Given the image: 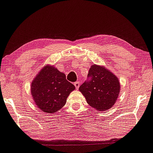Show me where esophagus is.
<instances>
[{"label":"esophagus","mask_w":153,"mask_h":153,"mask_svg":"<svg viewBox=\"0 0 153 153\" xmlns=\"http://www.w3.org/2000/svg\"><path fill=\"white\" fill-rule=\"evenodd\" d=\"M74 86H75V87H76V89H78L79 88V86H80V82H79V81H76V82H75L74 83Z\"/></svg>","instance_id":"obj_1"}]
</instances>
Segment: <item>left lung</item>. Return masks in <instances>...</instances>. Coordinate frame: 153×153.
Listing matches in <instances>:
<instances>
[{"label": "left lung", "mask_w": 153, "mask_h": 153, "mask_svg": "<svg viewBox=\"0 0 153 153\" xmlns=\"http://www.w3.org/2000/svg\"><path fill=\"white\" fill-rule=\"evenodd\" d=\"M87 76V81L79 87L86 102L99 111L111 108L120 93L119 79L104 66L97 65L91 66Z\"/></svg>", "instance_id": "left-lung-1"}]
</instances>
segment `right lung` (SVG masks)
<instances>
[{"instance_id": "1", "label": "right lung", "mask_w": 153, "mask_h": 153, "mask_svg": "<svg viewBox=\"0 0 153 153\" xmlns=\"http://www.w3.org/2000/svg\"><path fill=\"white\" fill-rule=\"evenodd\" d=\"M74 89L65 74L51 65L43 67L31 83V95L36 107L51 114L62 108Z\"/></svg>"}]
</instances>
